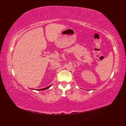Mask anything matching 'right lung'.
Returning a JSON list of instances; mask_svg holds the SVG:
<instances>
[{
    "instance_id": "obj_1",
    "label": "right lung",
    "mask_w": 126,
    "mask_h": 126,
    "mask_svg": "<svg viewBox=\"0 0 126 126\" xmlns=\"http://www.w3.org/2000/svg\"><path fill=\"white\" fill-rule=\"evenodd\" d=\"M51 86V85H50L49 86H48V87H46V88H43V89H37V90H46V89H48L49 87H50V86Z\"/></svg>"
}]
</instances>
